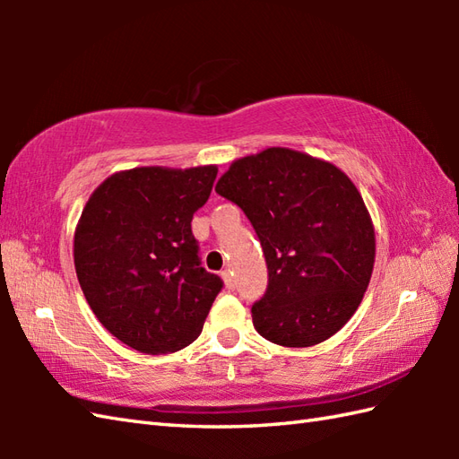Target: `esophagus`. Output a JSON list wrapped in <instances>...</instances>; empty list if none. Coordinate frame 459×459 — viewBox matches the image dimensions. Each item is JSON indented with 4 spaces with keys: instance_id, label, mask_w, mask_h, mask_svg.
Instances as JSON below:
<instances>
[{
    "instance_id": "obj_1",
    "label": "esophagus",
    "mask_w": 459,
    "mask_h": 459,
    "mask_svg": "<svg viewBox=\"0 0 459 459\" xmlns=\"http://www.w3.org/2000/svg\"><path fill=\"white\" fill-rule=\"evenodd\" d=\"M221 278L224 281V286H227L229 290H235V280H232V274H230L229 270H222L221 272Z\"/></svg>"
}]
</instances>
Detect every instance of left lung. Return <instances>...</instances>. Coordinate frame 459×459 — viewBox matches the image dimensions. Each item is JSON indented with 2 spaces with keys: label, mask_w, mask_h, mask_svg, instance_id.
Returning <instances> with one entry per match:
<instances>
[{
  "label": "left lung",
  "mask_w": 459,
  "mask_h": 459,
  "mask_svg": "<svg viewBox=\"0 0 459 459\" xmlns=\"http://www.w3.org/2000/svg\"><path fill=\"white\" fill-rule=\"evenodd\" d=\"M255 227L268 290L252 306L258 333L311 347L353 317L375 266V227L355 183L331 161L266 148L230 163L214 187Z\"/></svg>",
  "instance_id": "8db88e82"
}]
</instances>
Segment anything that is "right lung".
<instances>
[{
  "mask_svg": "<svg viewBox=\"0 0 459 459\" xmlns=\"http://www.w3.org/2000/svg\"><path fill=\"white\" fill-rule=\"evenodd\" d=\"M217 165L116 171L86 201L74 229V268L94 316L122 343L175 353L201 335L219 276L201 268L193 212Z\"/></svg>",
  "mask_w": 459,
  "mask_h": 459,
  "instance_id": "add662e5",
  "label": "right lung"
}]
</instances>
